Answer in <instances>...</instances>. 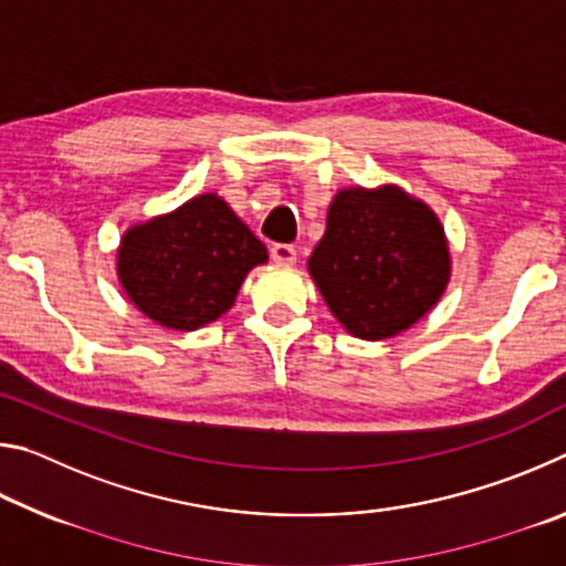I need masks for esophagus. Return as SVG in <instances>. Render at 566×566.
I'll use <instances>...</instances> for the list:
<instances>
[{
    "instance_id": "34e87169",
    "label": "esophagus",
    "mask_w": 566,
    "mask_h": 566,
    "mask_svg": "<svg viewBox=\"0 0 566 566\" xmlns=\"http://www.w3.org/2000/svg\"><path fill=\"white\" fill-rule=\"evenodd\" d=\"M270 256L276 264H294L296 262V249L292 244H272Z\"/></svg>"
}]
</instances>
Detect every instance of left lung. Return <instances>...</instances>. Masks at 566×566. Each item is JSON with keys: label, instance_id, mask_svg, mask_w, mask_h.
Instances as JSON below:
<instances>
[{"label": "left lung", "instance_id": "1", "mask_svg": "<svg viewBox=\"0 0 566 566\" xmlns=\"http://www.w3.org/2000/svg\"><path fill=\"white\" fill-rule=\"evenodd\" d=\"M306 266L342 327L369 342L424 317L452 274L442 222L395 185L339 189Z\"/></svg>", "mask_w": 566, "mask_h": 566}]
</instances>
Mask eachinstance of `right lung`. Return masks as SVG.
Returning <instances> with one entry per match:
<instances>
[{
  "label": "right lung",
  "instance_id": "1",
  "mask_svg": "<svg viewBox=\"0 0 566 566\" xmlns=\"http://www.w3.org/2000/svg\"><path fill=\"white\" fill-rule=\"evenodd\" d=\"M266 247L222 197L197 195L124 232L117 276L134 306L167 329L195 332L232 310Z\"/></svg>",
  "mask_w": 566,
  "mask_h": 566
}]
</instances>
